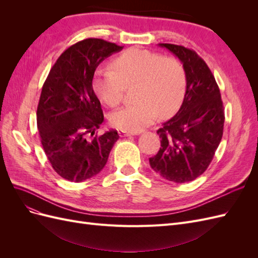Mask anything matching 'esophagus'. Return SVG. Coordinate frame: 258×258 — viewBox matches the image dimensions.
<instances>
[{
    "mask_svg": "<svg viewBox=\"0 0 258 258\" xmlns=\"http://www.w3.org/2000/svg\"><path fill=\"white\" fill-rule=\"evenodd\" d=\"M119 135L121 137H131V136H135L137 134H135V132H129V131H120Z\"/></svg>",
    "mask_w": 258,
    "mask_h": 258,
    "instance_id": "obj_1",
    "label": "esophagus"
}]
</instances>
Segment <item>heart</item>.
<instances>
[{"mask_svg": "<svg viewBox=\"0 0 258 258\" xmlns=\"http://www.w3.org/2000/svg\"><path fill=\"white\" fill-rule=\"evenodd\" d=\"M114 71L97 74L96 90L103 102L119 105L127 87L138 85V102L111 115L112 124L122 131L137 132L151 124L158 115L168 118L177 112L186 93L187 77L183 64L172 57L147 49L131 48L113 62Z\"/></svg>", "mask_w": 258, "mask_h": 258, "instance_id": "heart-1", "label": "heart"}]
</instances>
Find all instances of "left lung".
<instances>
[{"instance_id": "8db88e82", "label": "left lung", "mask_w": 258, "mask_h": 258, "mask_svg": "<svg viewBox=\"0 0 258 258\" xmlns=\"http://www.w3.org/2000/svg\"><path fill=\"white\" fill-rule=\"evenodd\" d=\"M159 46L182 62L187 86L177 113L157 130L161 147L150 158V165L168 181L186 183L205 172L221 143L223 101L212 72L196 51L173 44Z\"/></svg>"}]
</instances>
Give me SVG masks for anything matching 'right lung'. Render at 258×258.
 <instances>
[{
    "instance_id": "right-lung-1",
    "label": "right lung",
    "mask_w": 258,
    "mask_h": 258,
    "mask_svg": "<svg viewBox=\"0 0 258 258\" xmlns=\"http://www.w3.org/2000/svg\"><path fill=\"white\" fill-rule=\"evenodd\" d=\"M121 49L101 38H86L61 53L43 85L37 130L53 170L70 182L97 175L119 139L116 130L99 132L104 116L92 80L101 62Z\"/></svg>"
}]
</instances>
